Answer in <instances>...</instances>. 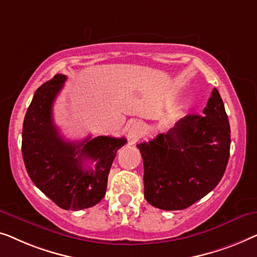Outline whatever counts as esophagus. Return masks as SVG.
<instances>
[{"label": "esophagus", "mask_w": 257, "mask_h": 257, "mask_svg": "<svg viewBox=\"0 0 257 257\" xmlns=\"http://www.w3.org/2000/svg\"><path fill=\"white\" fill-rule=\"evenodd\" d=\"M144 133H146V130H144L143 124L140 123V122H135L129 129L128 137L132 142H136L144 135Z\"/></svg>", "instance_id": "34e87169"}]
</instances>
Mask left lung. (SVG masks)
Here are the masks:
<instances>
[{"label":"left lung","instance_id":"obj_1","mask_svg":"<svg viewBox=\"0 0 257 257\" xmlns=\"http://www.w3.org/2000/svg\"><path fill=\"white\" fill-rule=\"evenodd\" d=\"M202 113L187 115L166 134L137 144L144 165V198L155 207L185 209L221 180L229 158L230 128L216 88Z\"/></svg>","mask_w":257,"mask_h":257}]
</instances>
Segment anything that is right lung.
I'll return each instance as SVG.
<instances>
[{
	"instance_id": "right-lung-1",
	"label": "right lung",
	"mask_w": 257,
	"mask_h": 257,
	"mask_svg": "<svg viewBox=\"0 0 257 257\" xmlns=\"http://www.w3.org/2000/svg\"><path fill=\"white\" fill-rule=\"evenodd\" d=\"M66 75L56 74L35 92L25 114L22 155L28 175L60 208L80 211L96 205L106 194L107 179L124 137L97 136L79 143L66 142L53 123L52 106ZM96 163L85 169L83 161Z\"/></svg>"
}]
</instances>
